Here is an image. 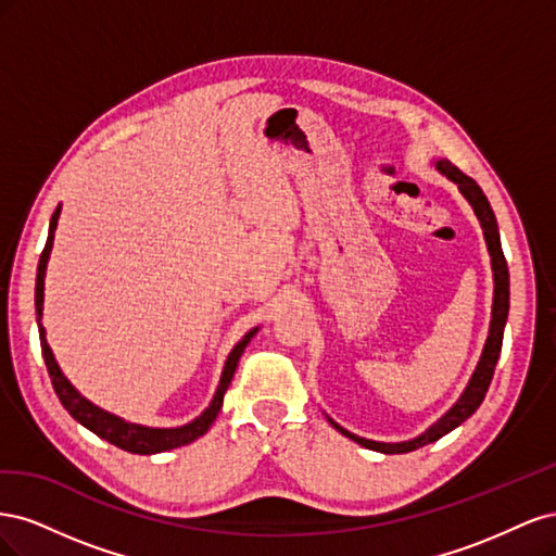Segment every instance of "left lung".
Wrapping results in <instances>:
<instances>
[{
  "instance_id": "8db88e82",
  "label": "left lung",
  "mask_w": 556,
  "mask_h": 556,
  "mask_svg": "<svg viewBox=\"0 0 556 556\" xmlns=\"http://www.w3.org/2000/svg\"><path fill=\"white\" fill-rule=\"evenodd\" d=\"M435 169H439L447 180H452L457 185L459 192L464 194V199L473 208V213L478 215L482 233H484V241H486V250H490V257H492V274H494V301H492V323H490V336H486V343L482 348V355L480 362L476 366L473 376H470L468 384L464 394L459 396V401L454 403V406L439 419V422L431 425L425 433H419L417 439L410 441H401V443H380V441H371V439H362L357 433H350L348 429L339 427L333 422L331 417H327L331 427L336 431H341L343 435H348L350 441L359 443L362 447L368 450H376L382 454H403V452H413L417 447H425L433 441L443 439L445 433H450L452 429H457L462 422L473 415L480 403L490 390V382L494 378V368L501 355V345H503V329H506V319H508V308H510V276H508V264L506 257H503V250H501V237H498V225H496V217L494 211L490 206V201H486L484 192L480 190V185L468 178L466 174H462L457 166L447 160H439L435 162Z\"/></svg>"
}]
</instances>
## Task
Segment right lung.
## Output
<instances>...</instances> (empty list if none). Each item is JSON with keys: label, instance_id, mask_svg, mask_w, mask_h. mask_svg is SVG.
Masks as SVG:
<instances>
[{"label": "right lung", "instance_id": "obj_1", "mask_svg": "<svg viewBox=\"0 0 556 556\" xmlns=\"http://www.w3.org/2000/svg\"><path fill=\"white\" fill-rule=\"evenodd\" d=\"M58 217H60V206L55 208L53 217H50L48 241H46V248H43L41 260H39L35 306H37V325H39V339H41V352H43V359H46V368H48L50 382H53V390H55L58 399L62 401V406L70 410V415L76 419V422H80L83 427L90 429L92 433H97L99 439H104V441L113 443L115 447H121V450L131 452V454H155V452H166V450H174V447H180V445H188V443L197 441L199 435H204L211 429L217 413H220L225 392H227V387H229V382L233 378V371H237L243 350L250 343L252 336L257 333L260 327L250 329L243 336V339L237 345H233V350L229 352V357L225 362L220 384H217L213 401L208 403V408L204 413H201L197 419H192V422L182 425V427H174V429H153V427L125 422L123 417H117L113 413L102 410L99 406H94V403H90L86 396H80L76 387L64 378L62 368L58 366V362L53 357V350H50V345L46 341V329L41 325V315H43V278H46V266H48L50 250H53Z\"/></svg>", "mask_w": 556, "mask_h": 556}]
</instances>
